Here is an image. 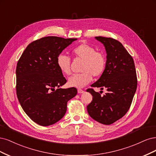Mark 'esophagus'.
<instances>
[{"instance_id":"obj_1","label":"esophagus","mask_w":156,"mask_h":156,"mask_svg":"<svg viewBox=\"0 0 156 156\" xmlns=\"http://www.w3.org/2000/svg\"><path fill=\"white\" fill-rule=\"evenodd\" d=\"M83 92H84L83 90H82L81 89H78V93H83Z\"/></svg>"}]
</instances>
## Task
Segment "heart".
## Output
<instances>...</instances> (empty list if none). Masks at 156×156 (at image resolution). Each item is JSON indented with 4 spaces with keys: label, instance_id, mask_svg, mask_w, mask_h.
<instances>
[{
    "label": "heart",
    "instance_id": "1",
    "mask_svg": "<svg viewBox=\"0 0 156 156\" xmlns=\"http://www.w3.org/2000/svg\"><path fill=\"white\" fill-rule=\"evenodd\" d=\"M73 56L83 60L82 73L74 74L68 80L71 87L82 88L92 81L93 76H100L104 73L106 58L105 54L96 51L95 48L87 43H82L72 50ZM56 65L61 73L65 75L71 74V59L66 55L59 54L57 57Z\"/></svg>",
    "mask_w": 156,
    "mask_h": 156
}]
</instances>
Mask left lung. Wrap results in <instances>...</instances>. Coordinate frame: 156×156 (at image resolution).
Segmentation results:
<instances>
[{
    "instance_id": "obj_1",
    "label": "left lung",
    "mask_w": 156,
    "mask_h": 156,
    "mask_svg": "<svg viewBox=\"0 0 156 156\" xmlns=\"http://www.w3.org/2000/svg\"><path fill=\"white\" fill-rule=\"evenodd\" d=\"M95 39L105 47L107 60L104 73L91 87L106 88L108 93L101 96L94 89H88L93 100L87 109L96 121L109 125L124 116L130 108L137 89L136 71L133 58L121 43L111 37Z\"/></svg>"
}]
</instances>
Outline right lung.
<instances>
[{"label": "right lung", "mask_w": 156, "mask_h": 156, "mask_svg": "<svg viewBox=\"0 0 156 156\" xmlns=\"http://www.w3.org/2000/svg\"><path fill=\"white\" fill-rule=\"evenodd\" d=\"M48 36L30 43L16 68V92L24 112L34 122L43 126L62 119L67 102L77 94L75 87L62 89L67 82L57 65V57L76 41Z\"/></svg>", "instance_id": "1"}]
</instances>
